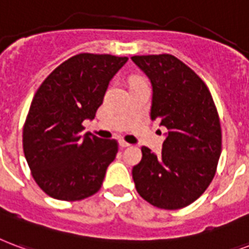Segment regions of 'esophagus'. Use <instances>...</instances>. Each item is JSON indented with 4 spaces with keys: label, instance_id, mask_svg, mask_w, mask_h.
Masks as SVG:
<instances>
[{
    "label": "esophagus",
    "instance_id": "1",
    "mask_svg": "<svg viewBox=\"0 0 249 249\" xmlns=\"http://www.w3.org/2000/svg\"><path fill=\"white\" fill-rule=\"evenodd\" d=\"M119 145H120V148H128V146H130V143L125 142L124 140H120Z\"/></svg>",
    "mask_w": 249,
    "mask_h": 249
}]
</instances>
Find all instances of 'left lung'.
Wrapping results in <instances>:
<instances>
[{
  "mask_svg": "<svg viewBox=\"0 0 249 249\" xmlns=\"http://www.w3.org/2000/svg\"><path fill=\"white\" fill-rule=\"evenodd\" d=\"M150 79L152 120L167 128L162 154L146 146L132 170L136 190L158 209L178 210L203 194L216 173L222 129L213 96L202 79L170 54L136 55Z\"/></svg>",
  "mask_w": 249,
  "mask_h": 249,
  "instance_id": "8db88e82",
  "label": "left lung"
}]
</instances>
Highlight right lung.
Here are the masks:
<instances>
[{
	"instance_id": "right-lung-1",
	"label": "right lung",
	"mask_w": 249,
	"mask_h": 249,
	"mask_svg": "<svg viewBox=\"0 0 249 249\" xmlns=\"http://www.w3.org/2000/svg\"><path fill=\"white\" fill-rule=\"evenodd\" d=\"M126 56L83 53L58 66L40 84L23 125V153L31 176L46 194L82 200L100 190L119 143L86 133L103 104L110 79Z\"/></svg>"
}]
</instances>
